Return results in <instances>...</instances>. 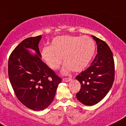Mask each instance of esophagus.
I'll use <instances>...</instances> for the list:
<instances>
[{
    "mask_svg": "<svg viewBox=\"0 0 126 126\" xmlns=\"http://www.w3.org/2000/svg\"><path fill=\"white\" fill-rule=\"evenodd\" d=\"M70 80H71V79H70V78H64V79H62V81L65 82H69Z\"/></svg>",
    "mask_w": 126,
    "mask_h": 126,
    "instance_id": "34e87169",
    "label": "esophagus"
}]
</instances>
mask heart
Here are the masks:
<instances>
[{
	"label": "heart",
	"mask_w": 126,
	"mask_h": 126,
	"mask_svg": "<svg viewBox=\"0 0 126 126\" xmlns=\"http://www.w3.org/2000/svg\"><path fill=\"white\" fill-rule=\"evenodd\" d=\"M95 43L90 37L59 36L52 39L51 46L42 49V58L52 70L60 67L62 59L65 64L62 73L66 74L70 70L80 72L89 64L95 52Z\"/></svg>",
	"instance_id": "obj_1"
}]
</instances>
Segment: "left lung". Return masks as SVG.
I'll return each instance as SVG.
<instances>
[{
  "label": "left lung",
  "instance_id": "8db88e82",
  "mask_svg": "<svg viewBox=\"0 0 126 126\" xmlns=\"http://www.w3.org/2000/svg\"><path fill=\"white\" fill-rule=\"evenodd\" d=\"M97 44V54L90 66L76 77L81 84L77 100L87 106L102 100L112 87L114 80V62L110 47L105 41L92 36Z\"/></svg>",
  "mask_w": 126,
  "mask_h": 126
}]
</instances>
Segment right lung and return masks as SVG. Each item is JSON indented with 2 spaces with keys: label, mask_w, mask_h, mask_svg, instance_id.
Returning <instances> with one entry per match:
<instances>
[{
  "label": "right lung",
  "mask_w": 126,
  "mask_h": 126,
  "mask_svg": "<svg viewBox=\"0 0 126 126\" xmlns=\"http://www.w3.org/2000/svg\"><path fill=\"white\" fill-rule=\"evenodd\" d=\"M41 36L24 39L9 57L8 73L19 101L29 109L41 111L53 101L62 79L41 61L39 44ZM34 50L36 54L28 50Z\"/></svg>",
  "instance_id": "add662e5"
}]
</instances>
